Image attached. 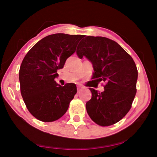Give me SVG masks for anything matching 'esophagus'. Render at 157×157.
I'll use <instances>...</instances> for the list:
<instances>
[{"label": "esophagus", "mask_w": 157, "mask_h": 157, "mask_svg": "<svg viewBox=\"0 0 157 157\" xmlns=\"http://www.w3.org/2000/svg\"><path fill=\"white\" fill-rule=\"evenodd\" d=\"M82 86H77V89H78V92H79L81 90Z\"/></svg>", "instance_id": "34e87169"}]
</instances>
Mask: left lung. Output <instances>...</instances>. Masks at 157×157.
<instances>
[{
  "label": "left lung",
  "instance_id": "8db88e82",
  "mask_svg": "<svg viewBox=\"0 0 157 157\" xmlns=\"http://www.w3.org/2000/svg\"><path fill=\"white\" fill-rule=\"evenodd\" d=\"M77 55L92 63V79L105 82V91L89 88L86 108L91 120L105 127L118 123L128 113L136 94L138 71L132 57L116 41L102 36H84Z\"/></svg>",
  "mask_w": 157,
  "mask_h": 157
}]
</instances>
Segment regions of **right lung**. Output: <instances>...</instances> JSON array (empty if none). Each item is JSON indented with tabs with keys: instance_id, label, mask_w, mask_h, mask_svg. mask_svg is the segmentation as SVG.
<instances>
[{
	"instance_id": "obj_1",
	"label": "right lung",
	"mask_w": 157,
	"mask_h": 157,
	"mask_svg": "<svg viewBox=\"0 0 157 157\" xmlns=\"http://www.w3.org/2000/svg\"><path fill=\"white\" fill-rule=\"evenodd\" d=\"M83 37L50 34L37 42L23 59L19 70L21 94L28 111L38 120L53 122L68 110L77 93L76 85L67 83L62 86L55 79Z\"/></svg>"
}]
</instances>
